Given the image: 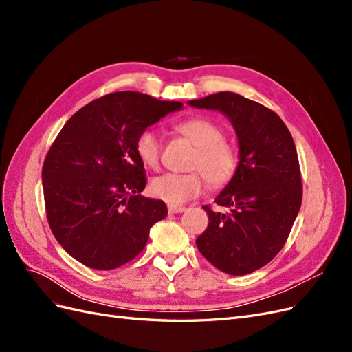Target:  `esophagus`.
<instances>
[{"mask_svg": "<svg viewBox=\"0 0 352 352\" xmlns=\"http://www.w3.org/2000/svg\"><path fill=\"white\" fill-rule=\"evenodd\" d=\"M186 208L185 207H180V206H168V212H172V214H177V212H184Z\"/></svg>", "mask_w": 352, "mask_h": 352, "instance_id": "34e87169", "label": "esophagus"}]
</instances>
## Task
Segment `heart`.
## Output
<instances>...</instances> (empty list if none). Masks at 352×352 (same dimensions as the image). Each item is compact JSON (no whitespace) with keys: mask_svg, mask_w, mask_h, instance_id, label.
<instances>
[{"mask_svg":"<svg viewBox=\"0 0 352 352\" xmlns=\"http://www.w3.org/2000/svg\"><path fill=\"white\" fill-rule=\"evenodd\" d=\"M177 131L198 146L189 167L199 172L166 173L153 179L151 194L172 206L198 197L207 182L214 189L223 188L229 184L238 167L235 146L225 140V129L217 122L207 117H195L180 123ZM135 151L145 167L157 168L162 158V140L157 131L145 129L138 135Z\"/></svg>","mask_w":352,"mask_h":352,"instance_id":"heart-1","label":"heart"}]
</instances>
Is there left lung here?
Here are the masks:
<instances>
[{
    "mask_svg": "<svg viewBox=\"0 0 352 352\" xmlns=\"http://www.w3.org/2000/svg\"><path fill=\"white\" fill-rule=\"evenodd\" d=\"M188 104L225 114L239 145L236 172L216 197L228 212L204 206L210 221L197 247L221 272L252 273L282 250L301 207V172L292 135L274 111L235 92Z\"/></svg>",
    "mask_w": 352,
    "mask_h": 352,
    "instance_id": "obj_1",
    "label": "left lung"
}]
</instances>
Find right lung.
Instances as JSON below:
<instances>
[{"mask_svg": "<svg viewBox=\"0 0 352 352\" xmlns=\"http://www.w3.org/2000/svg\"><path fill=\"white\" fill-rule=\"evenodd\" d=\"M182 107L141 92H113L63 126L45 157L42 186L50 228L74 260L113 270L145 248L167 207L141 195L146 177L135 142L146 127Z\"/></svg>", "mask_w": 352, "mask_h": 352, "instance_id": "right-lung-1", "label": "right lung"}]
</instances>
